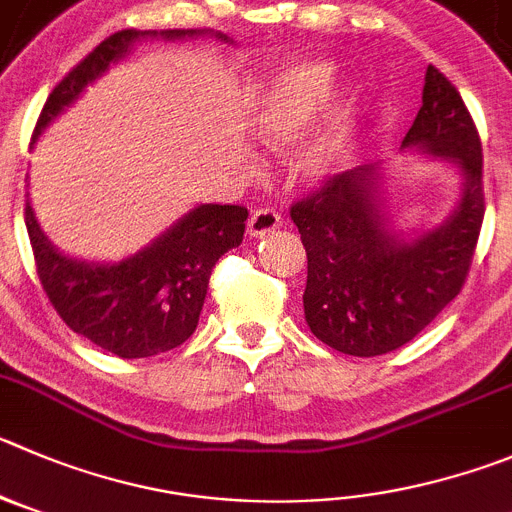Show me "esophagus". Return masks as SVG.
Here are the masks:
<instances>
[{
  "label": "esophagus",
  "mask_w": 512,
  "mask_h": 512,
  "mask_svg": "<svg viewBox=\"0 0 512 512\" xmlns=\"http://www.w3.org/2000/svg\"><path fill=\"white\" fill-rule=\"evenodd\" d=\"M280 229V214L275 209H257L247 219V234L250 237H265V234Z\"/></svg>",
  "instance_id": "1"
}]
</instances>
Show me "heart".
<instances>
[{"label": "heart", "instance_id": "b5f03b06", "mask_svg": "<svg viewBox=\"0 0 512 512\" xmlns=\"http://www.w3.org/2000/svg\"><path fill=\"white\" fill-rule=\"evenodd\" d=\"M336 85V70L328 62H308L275 80V85L257 100L252 113V131L257 141L272 154H290L315 126L336 93ZM353 133V116L341 111L326 131L318 133L300 151L298 174L315 186L331 181L346 164Z\"/></svg>", "mask_w": 512, "mask_h": 512}]
</instances>
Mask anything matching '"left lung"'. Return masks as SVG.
<instances>
[{
    "label": "left lung",
    "instance_id": "obj_1",
    "mask_svg": "<svg viewBox=\"0 0 512 512\" xmlns=\"http://www.w3.org/2000/svg\"><path fill=\"white\" fill-rule=\"evenodd\" d=\"M401 148L452 161L460 171V202L437 227L396 229L379 164L336 174L290 207L308 255L305 321L315 338L348 356H381L422 333L462 290L480 237V136L455 85L432 65Z\"/></svg>",
    "mask_w": 512,
    "mask_h": 512
}]
</instances>
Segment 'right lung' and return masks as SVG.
Returning a JSON list of instances; mask_svg holds the SVG:
<instances>
[{
    "mask_svg": "<svg viewBox=\"0 0 512 512\" xmlns=\"http://www.w3.org/2000/svg\"><path fill=\"white\" fill-rule=\"evenodd\" d=\"M194 35H214L222 42H232L212 30H121L105 37L55 85L37 118L32 141L40 138L88 85L121 62L133 42L143 37L181 40ZM245 219L247 209L240 204H199L154 242L121 262H88L62 255L37 224L32 204H25L37 275L57 315L70 331L118 358H146L171 351L197 331L212 267L224 252L240 245Z\"/></svg>",
    "mask_w": 512,
    "mask_h": 512,
    "instance_id": "1",
    "label": "right lung"
}]
</instances>
